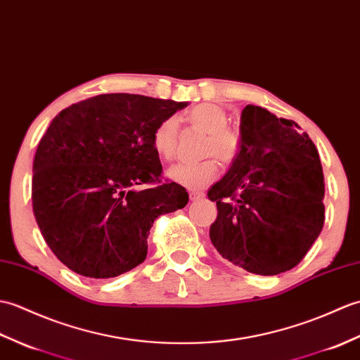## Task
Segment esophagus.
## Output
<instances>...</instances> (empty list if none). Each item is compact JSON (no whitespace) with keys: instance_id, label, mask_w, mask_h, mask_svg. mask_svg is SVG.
I'll return each instance as SVG.
<instances>
[{"instance_id":"esophagus-1","label":"esophagus","mask_w":360,"mask_h":360,"mask_svg":"<svg viewBox=\"0 0 360 360\" xmlns=\"http://www.w3.org/2000/svg\"><path fill=\"white\" fill-rule=\"evenodd\" d=\"M205 195L202 194V193H195V191H193V193H189V198L193 202H197V200H200V198H203Z\"/></svg>"}]
</instances>
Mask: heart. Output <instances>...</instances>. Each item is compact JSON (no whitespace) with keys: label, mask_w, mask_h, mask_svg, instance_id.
<instances>
[{"label":"heart","mask_w":360,"mask_h":360,"mask_svg":"<svg viewBox=\"0 0 360 360\" xmlns=\"http://www.w3.org/2000/svg\"><path fill=\"white\" fill-rule=\"evenodd\" d=\"M186 122L195 129L206 134L203 141V155H215L221 162H229L237 150V137L233 131L228 129V114L225 109L202 103L186 112ZM179 140V120L167 117L162 120L153 134V148L155 154L163 160H172L177 153ZM217 163L212 158H206L198 163H177L167 169V177L177 185L200 191L211 185L217 177Z\"/></svg>","instance_id":"heart-1"}]
</instances>
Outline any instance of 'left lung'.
Listing matches in <instances>:
<instances>
[{
	"label": "left lung",
	"instance_id": "8db88e82",
	"mask_svg": "<svg viewBox=\"0 0 360 360\" xmlns=\"http://www.w3.org/2000/svg\"><path fill=\"white\" fill-rule=\"evenodd\" d=\"M323 195L322 163L308 134L292 120L248 105L233 163L207 191L219 211L211 242L223 259L250 273H285L321 234Z\"/></svg>",
	"mask_w": 360,
	"mask_h": 360
}]
</instances>
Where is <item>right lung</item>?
<instances>
[{
    "instance_id": "1",
    "label": "right lung",
    "mask_w": 360,
    "mask_h": 360,
    "mask_svg": "<svg viewBox=\"0 0 360 360\" xmlns=\"http://www.w3.org/2000/svg\"><path fill=\"white\" fill-rule=\"evenodd\" d=\"M188 101L105 94L52 120L34 158L32 206L47 246L74 273L109 278L148 254L162 214L185 207L177 183H160L153 134Z\"/></svg>"
}]
</instances>
